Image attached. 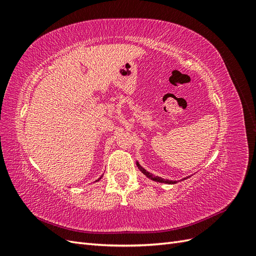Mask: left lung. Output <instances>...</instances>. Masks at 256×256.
Listing matches in <instances>:
<instances>
[{
    "label": "left lung",
    "mask_w": 256,
    "mask_h": 256,
    "mask_svg": "<svg viewBox=\"0 0 256 256\" xmlns=\"http://www.w3.org/2000/svg\"><path fill=\"white\" fill-rule=\"evenodd\" d=\"M136 166H138V170H140V171L143 173V174H145L147 177L148 178H150V180H154V182H166V184H175V182H173V180H164V178H161V177H157V176H154V175H152V174H150V173H148L146 171V170H144L140 164H138L136 162ZM186 180V178H184Z\"/></svg>",
    "instance_id": "1"
}]
</instances>
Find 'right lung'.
<instances>
[{
    "instance_id": "obj_1",
    "label": "right lung",
    "mask_w": 256,
    "mask_h": 256,
    "mask_svg": "<svg viewBox=\"0 0 256 256\" xmlns=\"http://www.w3.org/2000/svg\"><path fill=\"white\" fill-rule=\"evenodd\" d=\"M102 177H100V178H102ZM100 178H99V180H100ZM96 180V182H98V180Z\"/></svg>"
}]
</instances>
